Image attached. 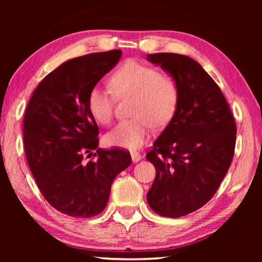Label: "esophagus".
<instances>
[{"label": "esophagus", "instance_id": "34e87169", "mask_svg": "<svg viewBox=\"0 0 262 262\" xmlns=\"http://www.w3.org/2000/svg\"><path fill=\"white\" fill-rule=\"evenodd\" d=\"M130 155H132V160H133V162H134V163H136V162H138V161H140V160H142V155H141L140 153H137V152H132V153H130Z\"/></svg>", "mask_w": 262, "mask_h": 262}]
</instances>
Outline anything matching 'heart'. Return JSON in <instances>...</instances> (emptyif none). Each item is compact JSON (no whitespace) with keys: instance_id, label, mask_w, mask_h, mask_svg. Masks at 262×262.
<instances>
[{"instance_id":"1","label":"heart","mask_w":262,"mask_h":262,"mask_svg":"<svg viewBox=\"0 0 262 262\" xmlns=\"http://www.w3.org/2000/svg\"><path fill=\"white\" fill-rule=\"evenodd\" d=\"M109 83L117 98H133L130 115L134 117L105 134L104 142L109 146L138 148L147 140L151 125L165 126L176 113L179 100L177 82L154 66L127 60L114 72ZM113 94L102 86H94L89 93V113L99 124H109L113 119Z\"/></svg>"}]
</instances>
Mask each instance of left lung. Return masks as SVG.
Returning <instances> with one entry per match:
<instances>
[{"mask_svg":"<svg viewBox=\"0 0 262 262\" xmlns=\"http://www.w3.org/2000/svg\"><path fill=\"white\" fill-rule=\"evenodd\" d=\"M147 60L179 89L176 113L146 154L157 170L149 207L177 219L203 207L217 191L234 155L236 126L221 89L196 60L171 53L149 54Z\"/></svg>","mask_w":262,"mask_h":262,"instance_id":"1","label":"left lung"}]
</instances>
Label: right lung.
Masks as SVG:
<instances>
[{
  "label": "right lung",
  "instance_id": "obj_1",
  "mask_svg": "<svg viewBox=\"0 0 262 262\" xmlns=\"http://www.w3.org/2000/svg\"><path fill=\"white\" fill-rule=\"evenodd\" d=\"M120 56L115 49L72 58L39 83L28 102L27 162L42 196L65 215L101 213L115 178L132 163L125 149L98 148L99 128L88 109L89 93ZM92 150L96 160L85 164L82 155Z\"/></svg>",
  "mask_w": 262,
  "mask_h": 262
}]
</instances>
